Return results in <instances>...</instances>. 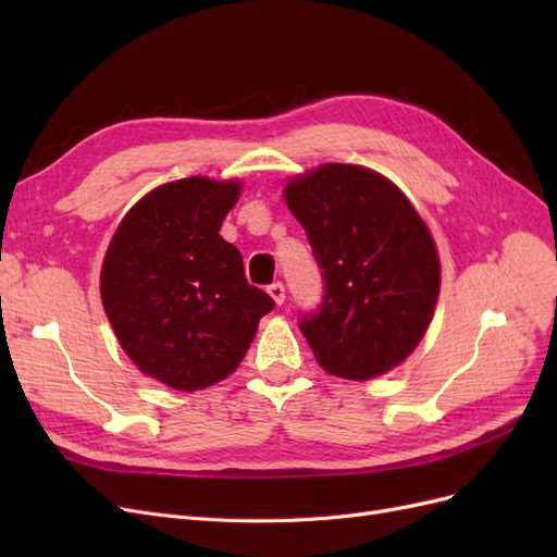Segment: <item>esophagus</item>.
<instances>
[{"instance_id":"obj_1","label":"esophagus","mask_w":557,"mask_h":557,"mask_svg":"<svg viewBox=\"0 0 557 557\" xmlns=\"http://www.w3.org/2000/svg\"><path fill=\"white\" fill-rule=\"evenodd\" d=\"M267 293L272 295V299L276 301V305H283V299H285V288H283V283H281V281H274L272 285H267Z\"/></svg>"}]
</instances>
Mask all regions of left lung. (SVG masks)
<instances>
[{"label":"left lung","instance_id":"obj_1","mask_svg":"<svg viewBox=\"0 0 557 557\" xmlns=\"http://www.w3.org/2000/svg\"><path fill=\"white\" fill-rule=\"evenodd\" d=\"M285 201L323 274L318 309L299 315L318 364L364 381L407 360L430 325L442 274L411 201L356 164L293 178Z\"/></svg>","mask_w":557,"mask_h":557}]
</instances>
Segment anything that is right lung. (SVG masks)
Returning <instances> with one entry per match:
<instances>
[{
    "mask_svg": "<svg viewBox=\"0 0 557 557\" xmlns=\"http://www.w3.org/2000/svg\"><path fill=\"white\" fill-rule=\"evenodd\" d=\"M242 185L201 176L164 183L117 225L102 267L113 332L144 374L199 391L244 360L274 299L246 281L221 234Z\"/></svg>",
    "mask_w": 557,
    "mask_h": 557,
    "instance_id": "add662e5",
    "label": "right lung"
}]
</instances>
